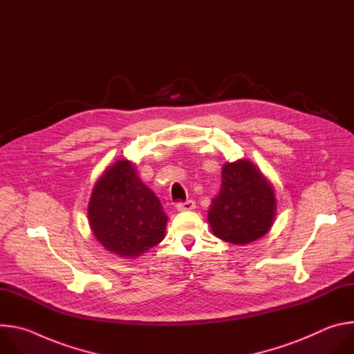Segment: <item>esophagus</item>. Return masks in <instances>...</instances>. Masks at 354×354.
I'll return each instance as SVG.
<instances>
[{
    "label": "esophagus",
    "instance_id": "esophagus-1",
    "mask_svg": "<svg viewBox=\"0 0 354 354\" xmlns=\"http://www.w3.org/2000/svg\"><path fill=\"white\" fill-rule=\"evenodd\" d=\"M196 209V203L193 200H186V201H180V203L176 205V210L178 212H190Z\"/></svg>",
    "mask_w": 354,
    "mask_h": 354
}]
</instances>
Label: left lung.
Wrapping results in <instances>:
<instances>
[{"label": "left lung", "mask_w": 354, "mask_h": 354, "mask_svg": "<svg viewBox=\"0 0 354 354\" xmlns=\"http://www.w3.org/2000/svg\"><path fill=\"white\" fill-rule=\"evenodd\" d=\"M276 212L274 189L254 162L238 160L224 164L220 193L207 213L217 238L234 245L258 241L272 228Z\"/></svg>", "instance_id": "1"}]
</instances>
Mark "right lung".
Listing matches in <instances>:
<instances>
[{"mask_svg":"<svg viewBox=\"0 0 354 354\" xmlns=\"http://www.w3.org/2000/svg\"><path fill=\"white\" fill-rule=\"evenodd\" d=\"M134 162L120 158L92 187L89 228L106 250L134 259L165 238L168 217L156 193L137 176Z\"/></svg>","mask_w":354,"mask_h":354,"instance_id":"right-lung-1","label":"right lung"}]
</instances>
